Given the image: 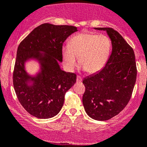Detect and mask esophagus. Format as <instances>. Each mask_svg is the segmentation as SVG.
Here are the masks:
<instances>
[{
  "instance_id": "obj_1",
  "label": "esophagus",
  "mask_w": 147,
  "mask_h": 147,
  "mask_svg": "<svg viewBox=\"0 0 147 147\" xmlns=\"http://www.w3.org/2000/svg\"><path fill=\"white\" fill-rule=\"evenodd\" d=\"M82 81V77L80 76H77V82H78V83H81Z\"/></svg>"
}]
</instances>
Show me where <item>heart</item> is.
Segmentation results:
<instances>
[{"label":"heart","mask_w":147,"mask_h":147,"mask_svg":"<svg viewBox=\"0 0 147 147\" xmlns=\"http://www.w3.org/2000/svg\"><path fill=\"white\" fill-rule=\"evenodd\" d=\"M112 49V40L105 35L81 33L72 37L62 47L65 67L72 70L80 58V65L89 73H96L107 65Z\"/></svg>","instance_id":"b5f03b06"}]
</instances>
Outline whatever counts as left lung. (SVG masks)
Returning <instances> with one entry per match:
<instances>
[{"label":"left lung","mask_w":147,"mask_h":147,"mask_svg":"<svg viewBox=\"0 0 147 147\" xmlns=\"http://www.w3.org/2000/svg\"><path fill=\"white\" fill-rule=\"evenodd\" d=\"M106 30L112 42L107 65L100 72L83 80L85 92L82 102L86 114L98 121H107L119 114L130 101L137 78V66L133 48L119 33Z\"/></svg>","instance_id":"obj_1"}]
</instances>
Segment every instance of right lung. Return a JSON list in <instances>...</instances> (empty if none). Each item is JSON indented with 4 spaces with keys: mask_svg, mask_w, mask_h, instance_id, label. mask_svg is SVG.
<instances>
[{
    "mask_svg": "<svg viewBox=\"0 0 147 147\" xmlns=\"http://www.w3.org/2000/svg\"><path fill=\"white\" fill-rule=\"evenodd\" d=\"M77 27L45 23L33 29L19 44L13 72V85L19 102L38 119H49L61 111L65 93L76 82V74L61 70L63 44L76 32ZM36 58L41 72L36 77L28 76L24 64ZM31 81L33 85L28 84Z\"/></svg>",
    "mask_w": 147,
    "mask_h": 147,
    "instance_id": "obj_1",
    "label": "right lung"
}]
</instances>
